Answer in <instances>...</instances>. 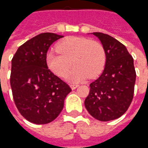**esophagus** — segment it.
<instances>
[{"mask_svg":"<svg viewBox=\"0 0 148 148\" xmlns=\"http://www.w3.org/2000/svg\"><path fill=\"white\" fill-rule=\"evenodd\" d=\"M78 86H79V85L77 84H70V87L72 88V90H75Z\"/></svg>","mask_w":148,"mask_h":148,"instance_id":"esophagus-1","label":"esophagus"}]
</instances>
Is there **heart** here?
<instances>
[{
    "label": "heart",
    "instance_id": "heart-1",
    "mask_svg": "<svg viewBox=\"0 0 148 148\" xmlns=\"http://www.w3.org/2000/svg\"><path fill=\"white\" fill-rule=\"evenodd\" d=\"M57 50L47 53L49 68L59 77H65L73 64L76 66L69 79L78 82L98 76L106 63V53L99 42L83 37H68L56 45Z\"/></svg>",
    "mask_w": 148,
    "mask_h": 148
}]
</instances>
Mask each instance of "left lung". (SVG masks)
Segmentation results:
<instances>
[{
	"instance_id": "8db88e82",
	"label": "left lung",
	"mask_w": 148,
	"mask_h": 148,
	"mask_svg": "<svg viewBox=\"0 0 148 148\" xmlns=\"http://www.w3.org/2000/svg\"><path fill=\"white\" fill-rule=\"evenodd\" d=\"M106 53V65L97 79L90 83L85 106L100 121H113L127 110L134 97L136 71L134 58L122 43L101 32H93Z\"/></svg>"
}]
</instances>
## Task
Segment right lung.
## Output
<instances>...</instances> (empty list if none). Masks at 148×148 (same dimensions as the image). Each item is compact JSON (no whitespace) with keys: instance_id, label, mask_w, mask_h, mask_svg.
I'll return each instance as SVG.
<instances>
[{"instance_id":"add662e5","label":"right lung","mask_w":148,"mask_h":148,"mask_svg":"<svg viewBox=\"0 0 148 148\" xmlns=\"http://www.w3.org/2000/svg\"><path fill=\"white\" fill-rule=\"evenodd\" d=\"M62 38L54 33L39 34L21 45L11 60L10 82L14 101L19 113L33 123L53 121L72 91L47 66L49 47Z\"/></svg>"}]
</instances>
